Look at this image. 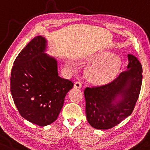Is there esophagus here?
<instances>
[{"label":"esophagus","instance_id":"esophagus-1","mask_svg":"<svg viewBox=\"0 0 150 150\" xmlns=\"http://www.w3.org/2000/svg\"><path fill=\"white\" fill-rule=\"evenodd\" d=\"M81 86H82V83L80 81H76L74 83V88H81Z\"/></svg>","mask_w":150,"mask_h":150}]
</instances>
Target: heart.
Listing matches in <instances>:
<instances>
[{"instance_id": "obj_1", "label": "heart", "mask_w": 150, "mask_h": 150, "mask_svg": "<svg viewBox=\"0 0 150 150\" xmlns=\"http://www.w3.org/2000/svg\"><path fill=\"white\" fill-rule=\"evenodd\" d=\"M90 61L93 62L87 67L85 76L90 82L97 85H103L110 82L118 75L121 67L119 56L110 52H103L92 57ZM67 68L73 70L75 68L73 62H67Z\"/></svg>"}]
</instances>
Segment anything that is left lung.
<instances>
[{
  "mask_svg": "<svg viewBox=\"0 0 150 150\" xmlns=\"http://www.w3.org/2000/svg\"><path fill=\"white\" fill-rule=\"evenodd\" d=\"M126 71L112 82L84 90L86 115L94 128L108 129L124 120L133 112L142 84L140 62L128 54Z\"/></svg>",
  "mask_w": 150,
  "mask_h": 150,
  "instance_id": "1",
  "label": "left lung"
}]
</instances>
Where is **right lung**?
<instances>
[{"label":"right lung","mask_w":150,"mask_h":150,"mask_svg":"<svg viewBox=\"0 0 150 150\" xmlns=\"http://www.w3.org/2000/svg\"><path fill=\"white\" fill-rule=\"evenodd\" d=\"M47 41L35 37L22 50L11 69L10 90L20 115L39 126L56 120L73 83L58 75L57 62L45 53Z\"/></svg>","instance_id":"1"}]
</instances>
